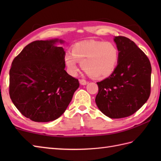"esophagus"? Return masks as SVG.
<instances>
[{"label": "esophagus", "instance_id": "obj_1", "mask_svg": "<svg viewBox=\"0 0 161 161\" xmlns=\"http://www.w3.org/2000/svg\"><path fill=\"white\" fill-rule=\"evenodd\" d=\"M80 83L81 85H86L87 81L84 79H81V80H80Z\"/></svg>", "mask_w": 161, "mask_h": 161}]
</instances>
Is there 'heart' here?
Returning a JSON list of instances; mask_svg holds the SVG:
<instances>
[{
	"label": "heart",
	"mask_w": 161,
	"mask_h": 161,
	"mask_svg": "<svg viewBox=\"0 0 161 161\" xmlns=\"http://www.w3.org/2000/svg\"><path fill=\"white\" fill-rule=\"evenodd\" d=\"M119 60V52L114 43L100 41H84L74 44L71 53L64 56L67 71L72 76L78 72V62L91 77L102 80L114 73Z\"/></svg>",
	"instance_id": "b5f03b06"
}]
</instances>
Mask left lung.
Segmentation results:
<instances>
[{
  "mask_svg": "<svg viewBox=\"0 0 161 161\" xmlns=\"http://www.w3.org/2000/svg\"><path fill=\"white\" fill-rule=\"evenodd\" d=\"M114 42L119 60L114 73L97 82L95 102L110 118L131 115L147 101L151 93L152 66L144 52L133 41L118 36Z\"/></svg>",
  "mask_w": 161,
  "mask_h": 161,
  "instance_id": "obj_1",
  "label": "left lung"
}]
</instances>
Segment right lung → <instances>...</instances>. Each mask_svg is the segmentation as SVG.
I'll list each match as a JSON object with an SVG mask.
<instances>
[{
  "label": "right lung",
  "instance_id": "obj_1",
  "mask_svg": "<svg viewBox=\"0 0 161 161\" xmlns=\"http://www.w3.org/2000/svg\"><path fill=\"white\" fill-rule=\"evenodd\" d=\"M62 40L35 41L14 59L9 70L10 98L23 115L38 122L59 118L66 111L79 81L64 70Z\"/></svg>",
  "mask_w": 161,
  "mask_h": 161
}]
</instances>
